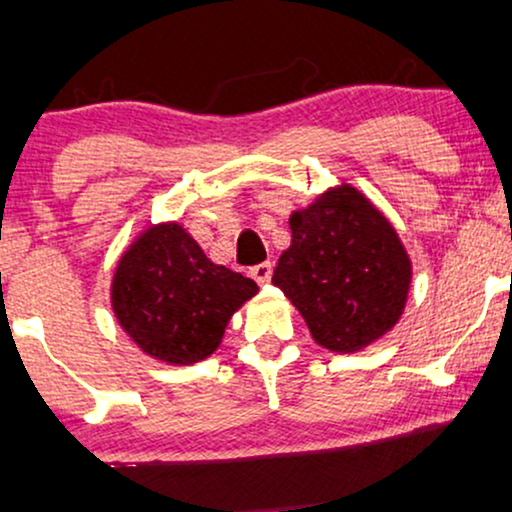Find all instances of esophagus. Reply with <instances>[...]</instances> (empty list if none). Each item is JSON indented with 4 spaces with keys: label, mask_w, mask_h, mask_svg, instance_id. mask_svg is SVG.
<instances>
[{
    "label": "esophagus",
    "mask_w": 512,
    "mask_h": 512,
    "mask_svg": "<svg viewBox=\"0 0 512 512\" xmlns=\"http://www.w3.org/2000/svg\"><path fill=\"white\" fill-rule=\"evenodd\" d=\"M272 269H274L272 262H262V264H257V267L250 269V276L260 283V286H264V283L272 281Z\"/></svg>",
    "instance_id": "esophagus-1"
}]
</instances>
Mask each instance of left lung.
I'll use <instances>...</instances> for the list:
<instances>
[{"label": "left lung", "instance_id": "obj_1", "mask_svg": "<svg viewBox=\"0 0 512 512\" xmlns=\"http://www.w3.org/2000/svg\"><path fill=\"white\" fill-rule=\"evenodd\" d=\"M291 245L272 283L319 346L357 353L403 317L412 262L391 221L350 183L324 190L288 219Z\"/></svg>", "mask_w": 512, "mask_h": 512}]
</instances>
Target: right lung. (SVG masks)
Listing matches in <instances>:
<instances>
[{
    "label": "right lung",
    "instance_id": "right-lung-1",
    "mask_svg": "<svg viewBox=\"0 0 512 512\" xmlns=\"http://www.w3.org/2000/svg\"><path fill=\"white\" fill-rule=\"evenodd\" d=\"M257 291L252 279L209 260L178 221H162L121 252L109 298L145 355L186 367L221 346L226 324Z\"/></svg>",
    "mask_w": 512,
    "mask_h": 512
}]
</instances>
